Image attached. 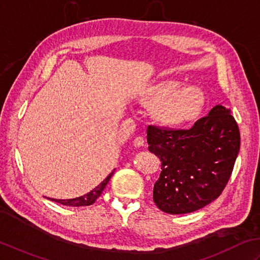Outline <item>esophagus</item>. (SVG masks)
I'll list each match as a JSON object with an SVG mask.
<instances>
[{
	"label": "esophagus",
	"instance_id": "34e87169",
	"mask_svg": "<svg viewBox=\"0 0 260 260\" xmlns=\"http://www.w3.org/2000/svg\"><path fill=\"white\" fill-rule=\"evenodd\" d=\"M134 142V146L135 147H142V146H145V139H144V137H136L135 138V140L132 141Z\"/></svg>",
	"mask_w": 260,
	"mask_h": 260
}]
</instances>
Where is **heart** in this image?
Wrapping results in <instances>:
<instances>
[{
    "mask_svg": "<svg viewBox=\"0 0 260 260\" xmlns=\"http://www.w3.org/2000/svg\"><path fill=\"white\" fill-rule=\"evenodd\" d=\"M136 101L141 107L150 108L151 119L157 124L179 129L193 124L202 116L208 95L198 85L179 86L174 79H162L142 87Z\"/></svg>",
    "mask_w": 260,
    "mask_h": 260,
    "instance_id": "obj_1",
    "label": "heart"
}]
</instances>
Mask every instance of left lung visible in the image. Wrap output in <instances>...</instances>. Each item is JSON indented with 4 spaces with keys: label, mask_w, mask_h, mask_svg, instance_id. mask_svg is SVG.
Wrapping results in <instances>:
<instances>
[{
    "label": "left lung",
    "mask_w": 260,
    "mask_h": 260,
    "mask_svg": "<svg viewBox=\"0 0 260 260\" xmlns=\"http://www.w3.org/2000/svg\"><path fill=\"white\" fill-rule=\"evenodd\" d=\"M231 110L215 105L188 130L149 125L148 149L159 158L153 202L169 214L189 213L218 199L240 149V132Z\"/></svg>",
    "instance_id": "obj_1"
}]
</instances>
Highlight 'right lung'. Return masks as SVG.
Returning <instances> with one entry per match:
<instances>
[{"instance_id":"obj_1","label":"right lung","mask_w":260,"mask_h":260,"mask_svg":"<svg viewBox=\"0 0 260 260\" xmlns=\"http://www.w3.org/2000/svg\"><path fill=\"white\" fill-rule=\"evenodd\" d=\"M113 175V172L111 173L109 176L104 179V181L101 183L100 185H98L94 189H92L91 192H88L85 195H82L79 198H75V199H70V200H57V199H50L54 202L60 203L62 205H67V206H87L93 204L95 201H96L98 198H100V195L102 194L103 189L107 186V184L109 183L111 176Z\"/></svg>"}]
</instances>
